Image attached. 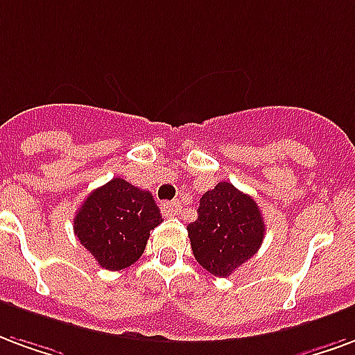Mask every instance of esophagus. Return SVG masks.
Wrapping results in <instances>:
<instances>
[{"label":"esophagus","mask_w":355,"mask_h":355,"mask_svg":"<svg viewBox=\"0 0 355 355\" xmlns=\"http://www.w3.org/2000/svg\"><path fill=\"white\" fill-rule=\"evenodd\" d=\"M181 208L180 202H162L160 206V211H162V216L164 217H172L178 214V209Z\"/></svg>","instance_id":"esophagus-1"}]
</instances>
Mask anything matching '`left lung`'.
<instances>
[{
  "label": "left lung",
  "instance_id": "8db88e82",
  "mask_svg": "<svg viewBox=\"0 0 355 355\" xmlns=\"http://www.w3.org/2000/svg\"><path fill=\"white\" fill-rule=\"evenodd\" d=\"M187 231L195 259L209 274L227 278L257 253L265 236V221L252 196L229 181L206 191Z\"/></svg>",
  "mask_w": 355,
  "mask_h": 355
}]
</instances>
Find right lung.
Here are the masks:
<instances>
[{
    "mask_svg": "<svg viewBox=\"0 0 355 355\" xmlns=\"http://www.w3.org/2000/svg\"><path fill=\"white\" fill-rule=\"evenodd\" d=\"M160 223V209L149 191L113 178L87 196L77 209L73 231L98 265L121 270L141 257L149 232Z\"/></svg>",
    "mask_w": 355,
    "mask_h": 355,
    "instance_id": "right-lung-1",
    "label": "right lung"
}]
</instances>
